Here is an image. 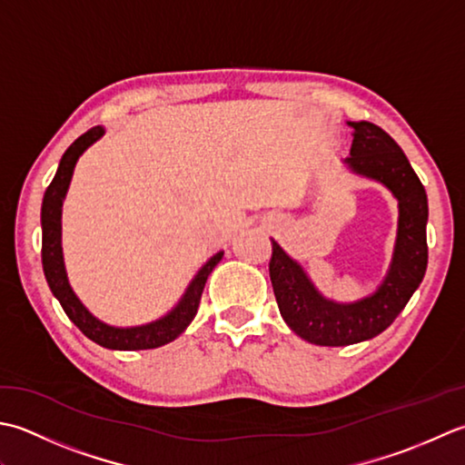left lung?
<instances>
[{"label":"left lung","mask_w":465,"mask_h":465,"mask_svg":"<svg viewBox=\"0 0 465 465\" xmlns=\"http://www.w3.org/2000/svg\"><path fill=\"white\" fill-rule=\"evenodd\" d=\"M351 156L345 164L355 174L390 188L400 206L393 259L373 295L355 302L325 299L297 261L272 242L269 262L277 305L291 331L315 345L343 347L373 339L390 327L411 299L428 269V194L410 160L385 130L371 122H349Z\"/></svg>","instance_id":"8db88e82"}]
</instances>
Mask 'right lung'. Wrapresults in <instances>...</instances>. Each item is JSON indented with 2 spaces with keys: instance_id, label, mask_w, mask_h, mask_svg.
<instances>
[{
  "instance_id": "right-lung-1",
  "label": "right lung",
  "mask_w": 465,
  "mask_h": 465,
  "mask_svg": "<svg viewBox=\"0 0 465 465\" xmlns=\"http://www.w3.org/2000/svg\"><path fill=\"white\" fill-rule=\"evenodd\" d=\"M104 136L102 126L90 128L86 134L72 142V146L65 150L60 166L55 170V176L47 186L42 203V264L47 285H50L54 297L60 301L65 315L70 317L72 323L78 327L84 335L92 339L106 349H116V351H140V349H156L163 347L170 341H174L183 331L193 323V319L201 305V297L204 291V282L208 274L213 272L216 264L223 259V251L216 252L214 257L208 259L203 269L194 274V279L184 291L183 299L178 305L166 312L163 319H156L153 323L138 325V327H112L104 321L96 319L92 312L82 305V301L75 297L68 282V274L64 267V252H62V204L65 193H68L70 180L74 174L75 163L84 154V150L92 146L94 142Z\"/></svg>"
}]
</instances>
